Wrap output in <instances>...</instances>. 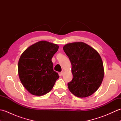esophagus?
Instances as JSON below:
<instances>
[{"instance_id":"esophagus-1","label":"esophagus","mask_w":121,"mask_h":121,"mask_svg":"<svg viewBox=\"0 0 121 121\" xmlns=\"http://www.w3.org/2000/svg\"><path fill=\"white\" fill-rule=\"evenodd\" d=\"M60 75H61V76H62V75H64V72H63V71L61 72V73H60Z\"/></svg>"}]
</instances>
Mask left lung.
<instances>
[{
    "instance_id": "8db88e82",
    "label": "left lung",
    "mask_w": 121,
    "mask_h": 121,
    "mask_svg": "<svg viewBox=\"0 0 121 121\" xmlns=\"http://www.w3.org/2000/svg\"><path fill=\"white\" fill-rule=\"evenodd\" d=\"M63 50L72 65L73 79L68 84L69 91L78 97L90 96L99 88L104 79L101 56L83 42L68 43L64 46Z\"/></svg>"
}]
</instances>
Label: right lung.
Instances as JSON below:
<instances>
[{"label": "right lung", "instance_id": "1", "mask_svg": "<svg viewBox=\"0 0 121 121\" xmlns=\"http://www.w3.org/2000/svg\"><path fill=\"white\" fill-rule=\"evenodd\" d=\"M59 46L47 41L36 43L22 53L18 62V73L30 93L42 96L52 89L59 76L51 61Z\"/></svg>", "mask_w": 121, "mask_h": 121}]
</instances>
